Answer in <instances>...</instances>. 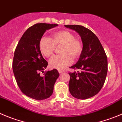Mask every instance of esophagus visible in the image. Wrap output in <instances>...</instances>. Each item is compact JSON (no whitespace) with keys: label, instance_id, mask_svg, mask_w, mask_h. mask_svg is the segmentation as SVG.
Segmentation results:
<instances>
[{"label":"esophagus","instance_id":"esophagus-1","mask_svg":"<svg viewBox=\"0 0 122 122\" xmlns=\"http://www.w3.org/2000/svg\"><path fill=\"white\" fill-rule=\"evenodd\" d=\"M58 72H59L60 73V74H61V73L63 72H64V71L62 70V69H59V70H58Z\"/></svg>","mask_w":122,"mask_h":122}]
</instances>
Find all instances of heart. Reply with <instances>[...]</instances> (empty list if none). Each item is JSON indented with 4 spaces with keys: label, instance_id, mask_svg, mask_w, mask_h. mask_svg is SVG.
I'll return each instance as SVG.
<instances>
[{
    "label": "heart",
    "instance_id": "obj_1",
    "mask_svg": "<svg viewBox=\"0 0 122 122\" xmlns=\"http://www.w3.org/2000/svg\"><path fill=\"white\" fill-rule=\"evenodd\" d=\"M75 35L71 32L62 30L52 35L51 38L44 36L40 39L39 50L46 57L53 55L56 46H62L60 52L62 54L56 55L50 60L51 68L62 69L72 62V59H77L83 50V44L80 40L75 39Z\"/></svg>",
    "mask_w": 122,
    "mask_h": 122
}]
</instances>
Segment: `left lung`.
<instances>
[{
    "label": "left lung",
    "instance_id": "1",
    "mask_svg": "<svg viewBox=\"0 0 122 122\" xmlns=\"http://www.w3.org/2000/svg\"><path fill=\"white\" fill-rule=\"evenodd\" d=\"M77 32L83 42L78 62L71 68L77 72L69 73V90L74 98L86 99L94 97L102 87L108 71L107 57L98 37L89 29L80 25H65Z\"/></svg>",
    "mask_w": 122,
    "mask_h": 122
}]
</instances>
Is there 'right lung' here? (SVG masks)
<instances>
[{"label": "right lung", "instance_id": "add662e5", "mask_svg": "<svg viewBox=\"0 0 122 122\" xmlns=\"http://www.w3.org/2000/svg\"><path fill=\"white\" fill-rule=\"evenodd\" d=\"M57 25L47 23L32 25L23 35L15 51L12 69L17 84L24 95L36 100H43L51 96L59 76L56 69L41 76L40 72H44L48 63L43 58L39 47L40 39L46 31Z\"/></svg>", "mask_w": 122, "mask_h": 122}]
</instances>
